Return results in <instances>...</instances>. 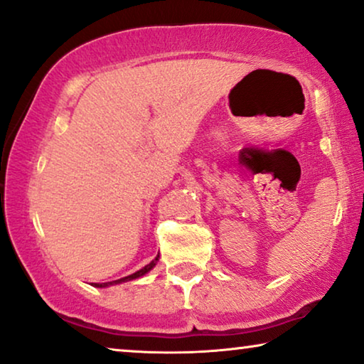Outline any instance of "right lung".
<instances>
[{"label":"right lung","mask_w":364,"mask_h":364,"mask_svg":"<svg viewBox=\"0 0 364 364\" xmlns=\"http://www.w3.org/2000/svg\"><path fill=\"white\" fill-rule=\"evenodd\" d=\"M159 257H160V255H159ZM159 257H156V258H155L154 262H151V263H149L147 267H144L142 269H139L137 273H134V274H129V276H126V278H121V279H116V281H109V283H102V284L93 283V286H96V287H106V286H111V284H117V283H126V281L137 279V278H140V276H144L145 273H149V271L155 267L156 262H159Z\"/></svg>","instance_id":"obj_1"}]
</instances>
